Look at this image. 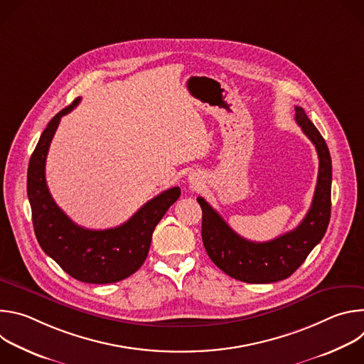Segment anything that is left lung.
I'll return each instance as SVG.
<instances>
[{
    "mask_svg": "<svg viewBox=\"0 0 364 364\" xmlns=\"http://www.w3.org/2000/svg\"><path fill=\"white\" fill-rule=\"evenodd\" d=\"M295 121L316 145L320 167L313 203L302 222L291 232L269 240L250 242L239 236L203 197L201 237L213 264L229 277L249 284H271L291 277L324 237L331 215V157L328 146L309 121L295 107Z\"/></svg>",
    "mask_w": 364,
    "mask_h": 364,
    "instance_id": "obj_1",
    "label": "left lung"
}]
</instances>
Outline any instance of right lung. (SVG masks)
<instances>
[{
  "instance_id": "right-lung-1",
  "label": "right lung",
  "mask_w": 364,
  "mask_h": 364,
  "mask_svg": "<svg viewBox=\"0 0 364 364\" xmlns=\"http://www.w3.org/2000/svg\"><path fill=\"white\" fill-rule=\"evenodd\" d=\"M62 109L43 131L28 163L27 194L36 237L41 249L70 277L86 284H112L136 272L146 259L155 226L180 197L173 187L151 198L124 225L90 230L73 223L51 197L46 183V157L63 115Z\"/></svg>"
}]
</instances>
